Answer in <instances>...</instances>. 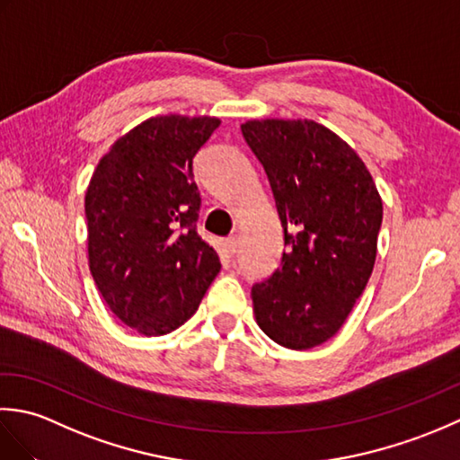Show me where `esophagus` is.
<instances>
[{"label": "esophagus", "instance_id": "34e87169", "mask_svg": "<svg viewBox=\"0 0 460 460\" xmlns=\"http://www.w3.org/2000/svg\"><path fill=\"white\" fill-rule=\"evenodd\" d=\"M225 251H227V255H235L237 252V237H229L225 241Z\"/></svg>", "mask_w": 460, "mask_h": 460}]
</instances>
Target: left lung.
<instances>
[{"mask_svg": "<svg viewBox=\"0 0 460 460\" xmlns=\"http://www.w3.org/2000/svg\"><path fill=\"white\" fill-rule=\"evenodd\" d=\"M241 130L267 172L287 245L275 275L251 290L255 320L280 346L316 348L374 270L381 195L358 152L324 124L261 119Z\"/></svg>", "mask_w": 460, "mask_h": 460, "instance_id": "8db88e82", "label": "left lung"}]
</instances>
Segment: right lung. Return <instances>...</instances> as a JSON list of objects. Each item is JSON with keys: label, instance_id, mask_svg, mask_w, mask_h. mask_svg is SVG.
<instances>
[{"label": "right lung", "instance_id": "obj_1", "mask_svg": "<svg viewBox=\"0 0 460 460\" xmlns=\"http://www.w3.org/2000/svg\"><path fill=\"white\" fill-rule=\"evenodd\" d=\"M219 124L215 116H152L111 146L86 188L91 275L112 314L146 338L188 322L221 270L195 231L193 181V155Z\"/></svg>", "mask_w": 460, "mask_h": 460}]
</instances>
